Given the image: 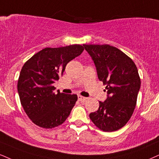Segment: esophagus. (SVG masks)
<instances>
[{
    "mask_svg": "<svg viewBox=\"0 0 159 159\" xmlns=\"http://www.w3.org/2000/svg\"><path fill=\"white\" fill-rule=\"evenodd\" d=\"M78 101H84L87 100V98H86V97L82 96V95H78Z\"/></svg>",
    "mask_w": 159,
    "mask_h": 159,
    "instance_id": "1",
    "label": "esophagus"
}]
</instances>
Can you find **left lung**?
Listing matches in <instances>:
<instances>
[{
    "mask_svg": "<svg viewBox=\"0 0 159 159\" xmlns=\"http://www.w3.org/2000/svg\"><path fill=\"white\" fill-rule=\"evenodd\" d=\"M96 68L98 78L106 84V100L89 118L101 130L112 132L123 127L136 104L141 80L135 63L112 46L84 44Z\"/></svg>",
    "mask_w": 159,
    "mask_h": 159,
    "instance_id": "left-lung-1",
    "label": "left lung"
}]
</instances>
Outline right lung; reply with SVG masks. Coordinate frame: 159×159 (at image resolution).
I'll return each mask as SVG.
<instances>
[{
	"instance_id": "add662e5",
	"label": "right lung",
	"mask_w": 159,
	"mask_h": 159,
	"mask_svg": "<svg viewBox=\"0 0 159 159\" xmlns=\"http://www.w3.org/2000/svg\"><path fill=\"white\" fill-rule=\"evenodd\" d=\"M84 51L75 44L42 49L25 63L18 82L20 103L34 124L45 129L58 127L70 116L77 95L57 91L53 84L63 75L66 64Z\"/></svg>"
}]
</instances>
